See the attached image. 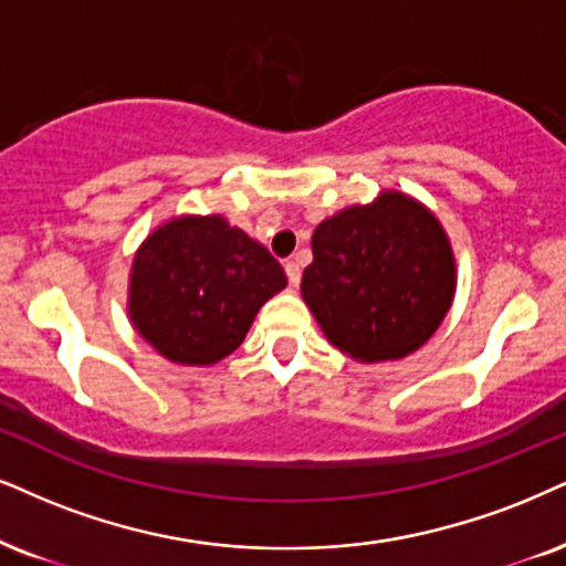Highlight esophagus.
Instances as JSON below:
<instances>
[{
	"label": "esophagus",
	"mask_w": 566,
	"mask_h": 566,
	"mask_svg": "<svg viewBox=\"0 0 566 566\" xmlns=\"http://www.w3.org/2000/svg\"><path fill=\"white\" fill-rule=\"evenodd\" d=\"M285 275H289L291 289H296L298 281H302V268L296 262H285Z\"/></svg>",
	"instance_id": "obj_1"
}]
</instances>
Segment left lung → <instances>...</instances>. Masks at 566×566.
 <instances>
[{
	"label": "left lung",
	"instance_id": "left-lung-1",
	"mask_svg": "<svg viewBox=\"0 0 566 566\" xmlns=\"http://www.w3.org/2000/svg\"><path fill=\"white\" fill-rule=\"evenodd\" d=\"M457 294V260L441 220L422 201L386 188L344 207L312 233L304 304L346 357L403 359L428 344Z\"/></svg>",
	"mask_w": 566,
	"mask_h": 566
}]
</instances>
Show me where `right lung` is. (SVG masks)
<instances>
[{
	"instance_id": "right-lung-1",
	"label": "right lung",
	"mask_w": 566,
	"mask_h": 566,
	"mask_svg": "<svg viewBox=\"0 0 566 566\" xmlns=\"http://www.w3.org/2000/svg\"><path fill=\"white\" fill-rule=\"evenodd\" d=\"M285 285L281 262L222 214H178L136 249L128 317L165 359L209 367L243 344L262 304Z\"/></svg>"
}]
</instances>
